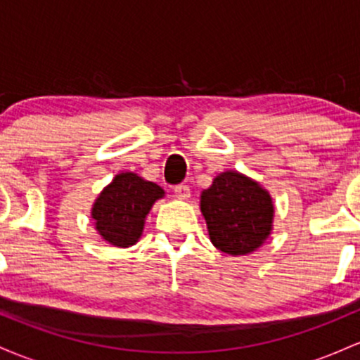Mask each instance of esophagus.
I'll return each mask as SVG.
<instances>
[{
	"instance_id": "esophagus-1",
	"label": "esophagus",
	"mask_w": 360,
	"mask_h": 360,
	"mask_svg": "<svg viewBox=\"0 0 360 360\" xmlns=\"http://www.w3.org/2000/svg\"><path fill=\"white\" fill-rule=\"evenodd\" d=\"M173 195L179 200H187L191 197V188H188V185H176L173 188Z\"/></svg>"
}]
</instances>
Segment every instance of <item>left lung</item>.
<instances>
[{
  "label": "left lung",
  "mask_w": 360,
  "mask_h": 360,
  "mask_svg": "<svg viewBox=\"0 0 360 360\" xmlns=\"http://www.w3.org/2000/svg\"><path fill=\"white\" fill-rule=\"evenodd\" d=\"M200 211L212 245L233 257L255 252L272 231V197L258 181L238 172L214 179L200 193Z\"/></svg>",
  "instance_id": "1"
}]
</instances>
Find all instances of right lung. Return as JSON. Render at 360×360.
<instances>
[{
    "instance_id": "add662e5",
    "label": "right lung",
    "mask_w": 360,
    "mask_h": 360,
    "mask_svg": "<svg viewBox=\"0 0 360 360\" xmlns=\"http://www.w3.org/2000/svg\"><path fill=\"white\" fill-rule=\"evenodd\" d=\"M163 197L165 191L160 185L132 172L119 173L93 204L95 229L105 241L119 248L136 245L153 204Z\"/></svg>"
}]
</instances>
